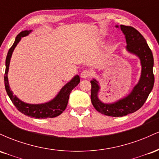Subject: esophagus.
I'll return each instance as SVG.
<instances>
[{
  "instance_id": "esophagus-1",
  "label": "esophagus",
  "mask_w": 159,
  "mask_h": 159,
  "mask_svg": "<svg viewBox=\"0 0 159 159\" xmlns=\"http://www.w3.org/2000/svg\"><path fill=\"white\" fill-rule=\"evenodd\" d=\"M90 71H88V70H84L83 72H81V77L82 78H90Z\"/></svg>"
}]
</instances>
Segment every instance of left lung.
<instances>
[{"instance_id": "1", "label": "left lung", "mask_w": 159, "mask_h": 159, "mask_svg": "<svg viewBox=\"0 0 159 159\" xmlns=\"http://www.w3.org/2000/svg\"><path fill=\"white\" fill-rule=\"evenodd\" d=\"M115 27H119L118 25ZM120 27L125 35L127 45L125 47L126 51L140 59L141 73L139 81L133 87L130 93L113 103L102 102L98 98L99 83L95 78L90 81V98L93 107L101 114L114 117L125 116L140 109L152 91L155 81L152 71L154 60L152 51L147 45L146 39L134 27L122 25Z\"/></svg>"}]
</instances>
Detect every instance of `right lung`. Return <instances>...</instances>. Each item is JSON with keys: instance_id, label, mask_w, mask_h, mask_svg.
I'll use <instances>...</instances> for the list:
<instances>
[{"instance_id": "add662e5", "label": "right lung", "mask_w": 159, "mask_h": 159, "mask_svg": "<svg viewBox=\"0 0 159 159\" xmlns=\"http://www.w3.org/2000/svg\"><path fill=\"white\" fill-rule=\"evenodd\" d=\"M31 32L32 30H24V31L20 33L19 35H17L16 37L13 45H12V47L7 53L6 58V70H5L4 74L5 88H6L7 95L9 96L12 102L16 107V108L26 116L34 117L36 119L56 117V116L61 114L63 111H64L67 106V104H68L69 94H70L71 91L79 84L80 78L78 75L74 76L68 83L66 84L52 100L48 102L42 104H29L24 102L21 100H20L16 95H13V93L11 90L10 84H9L8 72L12 52H13L16 45L20 42V40L21 39V38L24 36H28Z\"/></svg>"}]
</instances>
